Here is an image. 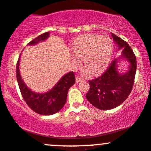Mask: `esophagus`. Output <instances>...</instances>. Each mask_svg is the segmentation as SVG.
I'll return each instance as SVG.
<instances>
[{
    "instance_id": "1",
    "label": "esophagus",
    "mask_w": 151,
    "mask_h": 151,
    "mask_svg": "<svg viewBox=\"0 0 151 151\" xmlns=\"http://www.w3.org/2000/svg\"><path fill=\"white\" fill-rule=\"evenodd\" d=\"M82 81H83V79L81 78L78 77V76H76V83H79V82Z\"/></svg>"
}]
</instances>
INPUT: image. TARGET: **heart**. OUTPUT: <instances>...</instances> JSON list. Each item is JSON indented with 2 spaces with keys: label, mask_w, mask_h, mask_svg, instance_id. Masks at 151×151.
I'll use <instances>...</instances> for the list:
<instances>
[{
  "label": "heart",
  "mask_w": 151,
  "mask_h": 151,
  "mask_svg": "<svg viewBox=\"0 0 151 151\" xmlns=\"http://www.w3.org/2000/svg\"><path fill=\"white\" fill-rule=\"evenodd\" d=\"M113 43L108 37L93 34H85L78 37L71 45L73 52V62L78 65L83 58L86 68L84 74L91 72L93 75L100 73L108 66L113 53Z\"/></svg>",
  "instance_id": "heart-1"
}]
</instances>
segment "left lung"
I'll use <instances>...</instances> for the list:
<instances>
[{
  "mask_svg": "<svg viewBox=\"0 0 151 151\" xmlns=\"http://www.w3.org/2000/svg\"><path fill=\"white\" fill-rule=\"evenodd\" d=\"M111 37L118 50H122L121 55L111 62L103 75L88 81L90 88L86 95L89 103L101 110L114 109L125 101L132 91L137 69L135 55L129 45L113 33ZM122 60L128 63V68L124 73L118 70Z\"/></svg>",
  "mask_w": 151,
  "mask_h": 151,
  "instance_id": "8db88e82",
  "label": "left lung"
}]
</instances>
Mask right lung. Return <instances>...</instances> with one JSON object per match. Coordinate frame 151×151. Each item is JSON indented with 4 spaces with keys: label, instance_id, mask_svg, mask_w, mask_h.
I'll list each match as a JSON object with an SVG mask.
<instances>
[{
    "label": "right lung",
    "instance_id": "add662e5",
    "mask_svg": "<svg viewBox=\"0 0 151 151\" xmlns=\"http://www.w3.org/2000/svg\"><path fill=\"white\" fill-rule=\"evenodd\" d=\"M49 37L50 32L44 33L34 39L27 46L35 45L41 42H45ZM21 55L17 64V78L24 101L34 111L40 114L52 115L58 112L65 104L69 88L76 83L74 73L69 72L65 74L54 87L48 91L37 93L27 87L21 76L19 70Z\"/></svg>",
    "mask_w": 151,
    "mask_h": 151
}]
</instances>
